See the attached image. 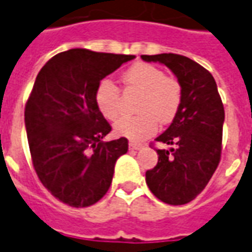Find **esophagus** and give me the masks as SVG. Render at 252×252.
Instances as JSON below:
<instances>
[{
    "instance_id": "obj_1",
    "label": "esophagus",
    "mask_w": 252,
    "mask_h": 252,
    "mask_svg": "<svg viewBox=\"0 0 252 252\" xmlns=\"http://www.w3.org/2000/svg\"><path fill=\"white\" fill-rule=\"evenodd\" d=\"M129 148H131V150H140V148H143V144H140V143L131 142L129 143Z\"/></svg>"
}]
</instances>
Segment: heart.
Listing matches in <instances>:
<instances>
[{
  "label": "heart",
  "mask_w": 252,
  "mask_h": 252,
  "mask_svg": "<svg viewBox=\"0 0 252 252\" xmlns=\"http://www.w3.org/2000/svg\"><path fill=\"white\" fill-rule=\"evenodd\" d=\"M126 90L137 92L142 98L137 105L139 116H126L115 124V132L131 140H143L154 135L159 121L167 124L174 119L182 102V86L178 79L150 63H135L123 74ZM94 101L106 120L115 121L121 113L120 89L108 78L95 88Z\"/></svg>",
  "instance_id": "heart-1"
}]
</instances>
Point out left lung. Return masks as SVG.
Instances as JSON below:
<instances>
[{
    "label": "left lung",
    "mask_w": 252,
    "mask_h": 252,
    "mask_svg": "<svg viewBox=\"0 0 252 252\" xmlns=\"http://www.w3.org/2000/svg\"><path fill=\"white\" fill-rule=\"evenodd\" d=\"M142 59L169 67L182 86L178 113L155 139L177 147L157 150L158 163L147 170L146 182L160 201L184 205L205 189L219 166L224 106L215 78L194 61L177 54L142 55Z\"/></svg>",
    "instance_id": "obj_1"
}]
</instances>
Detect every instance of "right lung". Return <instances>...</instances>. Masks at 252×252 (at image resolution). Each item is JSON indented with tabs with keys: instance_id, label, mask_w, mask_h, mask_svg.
Segmentation results:
<instances>
[{
	"instance_id": "1",
	"label": "right lung",
	"mask_w": 252,
	"mask_h": 252,
	"mask_svg": "<svg viewBox=\"0 0 252 252\" xmlns=\"http://www.w3.org/2000/svg\"><path fill=\"white\" fill-rule=\"evenodd\" d=\"M133 58L74 48L52 57L36 77L24 112L32 163L44 188L67 205L101 200L116 160L128 151L126 137L102 142L112 126L94 93L101 79Z\"/></svg>"
}]
</instances>
